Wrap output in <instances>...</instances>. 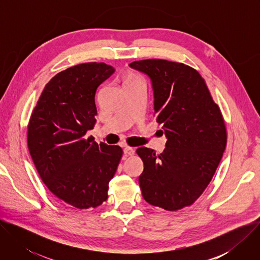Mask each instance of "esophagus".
Listing matches in <instances>:
<instances>
[{"instance_id":"obj_1","label":"esophagus","mask_w":260,"mask_h":260,"mask_svg":"<svg viewBox=\"0 0 260 260\" xmlns=\"http://www.w3.org/2000/svg\"><path fill=\"white\" fill-rule=\"evenodd\" d=\"M123 153H124L125 155H134V153H135L134 148H132V147H125L124 149H123Z\"/></svg>"}]
</instances>
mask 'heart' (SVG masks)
<instances>
[{"label": "heart", "instance_id": "b5f03b06", "mask_svg": "<svg viewBox=\"0 0 260 260\" xmlns=\"http://www.w3.org/2000/svg\"><path fill=\"white\" fill-rule=\"evenodd\" d=\"M131 79H136V78H135V77H132V76H131V77H128V78H127L126 80H131Z\"/></svg>", "mask_w": 260, "mask_h": 260}]
</instances>
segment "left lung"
Masks as SVG:
<instances>
[{"instance_id": "1", "label": "left lung", "mask_w": 260, "mask_h": 260, "mask_svg": "<svg viewBox=\"0 0 260 260\" xmlns=\"http://www.w3.org/2000/svg\"><path fill=\"white\" fill-rule=\"evenodd\" d=\"M150 78L156 121L167 137L165 151L140 147L144 200L168 211L192 205L212 180L226 146V128L200 73L166 59L129 63Z\"/></svg>"}]
</instances>
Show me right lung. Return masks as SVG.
<instances>
[{
    "label": "right lung",
    "mask_w": 260,
    "mask_h": 260,
    "mask_svg": "<svg viewBox=\"0 0 260 260\" xmlns=\"http://www.w3.org/2000/svg\"><path fill=\"white\" fill-rule=\"evenodd\" d=\"M114 72L105 62H86L56 74L27 125L28 151L43 183L78 209L95 208L108 199L109 182L122 156L119 146L86 138L96 122V89Z\"/></svg>",
    "instance_id": "add662e5"
}]
</instances>
